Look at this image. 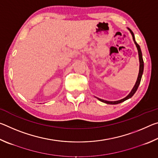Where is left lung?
<instances>
[{
    "mask_svg": "<svg viewBox=\"0 0 158 158\" xmlns=\"http://www.w3.org/2000/svg\"><path fill=\"white\" fill-rule=\"evenodd\" d=\"M128 30L130 31L131 35H132V39L134 40V42H135V44L136 45V47L137 48V50H138V54H139V74H138V77H137V81H136L135 85H134L133 89L131 90L130 93L128 94L126 97L121 99V100H117V101H107V100H102V99H100V98H98V100H99L101 102H105L106 104H109V105H117V104H119V103H121L123 102H124L125 100H128V99H130L134 95V94L136 93L137 91V90L138 89L139 85L140 84V82H141V77H142V74L143 73V58H142V53H141V48L139 47V45L137 42L135 40V35H134L133 32L130 30V28H127Z\"/></svg>",
    "mask_w": 158,
    "mask_h": 158,
    "instance_id": "8db88e82",
    "label": "left lung"
}]
</instances>
